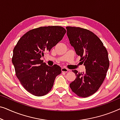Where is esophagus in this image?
Returning a JSON list of instances; mask_svg holds the SVG:
<instances>
[{
	"instance_id": "34e87169",
	"label": "esophagus",
	"mask_w": 120,
	"mask_h": 120,
	"mask_svg": "<svg viewBox=\"0 0 120 120\" xmlns=\"http://www.w3.org/2000/svg\"><path fill=\"white\" fill-rule=\"evenodd\" d=\"M69 71V69H68V68H65V67H63V68H62V72H65V73H67V72Z\"/></svg>"
}]
</instances>
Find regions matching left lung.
<instances>
[{
	"mask_svg": "<svg viewBox=\"0 0 120 120\" xmlns=\"http://www.w3.org/2000/svg\"><path fill=\"white\" fill-rule=\"evenodd\" d=\"M70 44L86 71L73 70L76 78L70 83L72 91L80 97H87L96 93L105 78L109 67L106 49L100 39L93 32L80 27H67Z\"/></svg>",
	"mask_w": 120,
	"mask_h": 120,
	"instance_id": "1",
	"label": "left lung"
}]
</instances>
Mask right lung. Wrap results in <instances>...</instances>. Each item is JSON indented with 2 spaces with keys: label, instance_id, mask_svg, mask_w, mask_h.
Instances as JSON below:
<instances>
[{
  "label": "right lung",
  "instance_id": "add662e5",
  "mask_svg": "<svg viewBox=\"0 0 120 120\" xmlns=\"http://www.w3.org/2000/svg\"><path fill=\"white\" fill-rule=\"evenodd\" d=\"M66 30L60 26L41 27L28 31L13 50L12 62L17 78L28 92L35 96L47 94L61 73L57 64L50 67L41 57L63 38Z\"/></svg>",
  "mask_w": 120,
  "mask_h": 120
}]
</instances>
